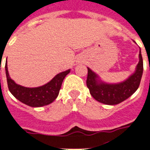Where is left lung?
Here are the masks:
<instances>
[{
  "instance_id": "left-lung-1",
  "label": "left lung",
  "mask_w": 150,
  "mask_h": 150,
  "mask_svg": "<svg viewBox=\"0 0 150 150\" xmlns=\"http://www.w3.org/2000/svg\"><path fill=\"white\" fill-rule=\"evenodd\" d=\"M88 68L86 85L89 93L98 102L107 105L118 104L130 97L139 86L142 72L143 61L141 50L139 51V61L135 71L124 82L117 84H109L99 79V76L90 68Z\"/></svg>"
}]
</instances>
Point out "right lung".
<instances>
[{"label":"right lung","instance_id":"obj_1","mask_svg":"<svg viewBox=\"0 0 150 150\" xmlns=\"http://www.w3.org/2000/svg\"><path fill=\"white\" fill-rule=\"evenodd\" d=\"M5 71L9 91L15 98L29 107H40L51 103L56 100L61 89L64 79L70 72V69L55 75L50 82L42 86L28 88L16 84L9 76L7 61Z\"/></svg>","mask_w":150,"mask_h":150}]
</instances>
